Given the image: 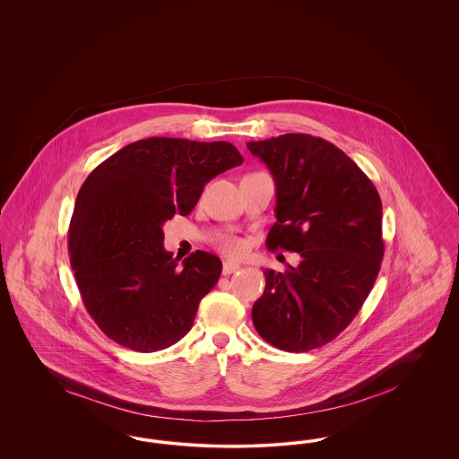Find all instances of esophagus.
I'll use <instances>...</instances> for the list:
<instances>
[{
	"label": "esophagus",
	"instance_id": "1",
	"mask_svg": "<svg viewBox=\"0 0 459 459\" xmlns=\"http://www.w3.org/2000/svg\"><path fill=\"white\" fill-rule=\"evenodd\" d=\"M240 266L238 263L234 262H223V268H221V272H223V275H230V273H234V272H238Z\"/></svg>",
	"mask_w": 459,
	"mask_h": 459
}]
</instances>
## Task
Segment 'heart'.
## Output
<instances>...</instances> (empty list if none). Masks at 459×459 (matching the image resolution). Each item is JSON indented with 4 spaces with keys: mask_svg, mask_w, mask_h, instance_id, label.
I'll return each instance as SVG.
<instances>
[{
    "mask_svg": "<svg viewBox=\"0 0 459 459\" xmlns=\"http://www.w3.org/2000/svg\"><path fill=\"white\" fill-rule=\"evenodd\" d=\"M220 247L229 256H240L246 251L244 240L238 239V238H229V239L221 240Z\"/></svg>",
    "mask_w": 459,
    "mask_h": 459,
    "instance_id": "obj_1",
    "label": "heart"
}]
</instances>
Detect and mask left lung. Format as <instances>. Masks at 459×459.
I'll use <instances>...</instances> for the list:
<instances>
[{
  "instance_id": "left-lung-1",
  "label": "left lung",
  "mask_w": 459,
  "mask_h": 459,
  "mask_svg": "<svg viewBox=\"0 0 459 459\" xmlns=\"http://www.w3.org/2000/svg\"><path fill=\"white\" fill-rule=\"evenodd\" d=\"M247 150L277 186V221L266 247L301 256L284 273L264 270L253 324L279 350H316L350 325L377 281L382 201L350 156L322 137L284 134L247 143Z\"/></svg>"
}]
</instances>
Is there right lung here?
I'll use <instances>...</instances> for the list:
<instances>
[{
  "label": "right lung",
  "mask_w": 459,
  "mask_h": 459,
  "mask_svg": "<svg viewBox=\"0 0 459 459\" xmlns=\"http://www.w3.org/2000/svg\"><path fill=\"white\" fill-rule=\"evenodd\" d=\"M242 160L225 141L150 137L89 174L75 199L68 253L82 303L111 341L154 352L191 330L221 262L196 251L177 266L163 249V223L189 215L204 186Z\"/></svg>",
  "instance_id": "1"
}]
</instances>
